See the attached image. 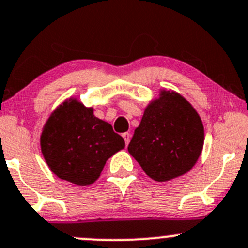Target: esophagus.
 Listing matches in <instances>:
<instances>
[{
	"instance_id": "obj_1",
	"label": "esophagus",
	"mask_w": 248,
	"mask_h": 248,
	"mask_svg": "<svg viewBox=\"0 0 248 248\" xmlns=\"http://www.w3.org/2000/svg\"><path fill=\"white\" fill-rule=\"evenodd\" d=\"M122 137H124V142H126V146H128V144H129V141H131V133H124V134H122Z\"/></svg>"
}]
</instances>
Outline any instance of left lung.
Masks as SVG:
<instances>
[{
	"label": "left lung",
	"instance_id": "left-lung-1",
	"mask_svg": "<svg viewBox=\"0 0 248 248\" xmlns=\"http://www.w3.org/2000/svg\"><path fill=\"white\" fill-rule=\"evenodd\" d=\"M204 144L202 120L183 96L161 90L144 111L128 152L150 178L168 182L196 164Z\"/></svg>",
	"mask_w": 248,
	"mask_h": 248
}]
</instances>
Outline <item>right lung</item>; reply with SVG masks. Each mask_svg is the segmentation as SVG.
<instances>
[{
  "mask_svg": "<svg viewBox=\"0 0 248 248\" xmlns=\"http://www.w3.org/2000/svg\"><path fill=\"white\" fill-rule=\"evenodd\" d=\"M40 146L57 177L77 186H89L100 177L106 161L124 147V140L110 124L93 115V108L70 98L46 121Z\"/></svg>",
  "mask_w": 248,
  "mask_h": 248,
  "instance_id": "1",
  "label": "right lung"
}]
</instances>
